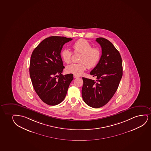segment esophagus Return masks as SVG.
<instances>
[{"instance_id": "34e87169", "label": "esophagus", "mask_w": 151, "mask_h": 151, "mask_svg": "<svg viewBox=\"0 0 151 151\" xmlns=\"http://www.w3.org/2000/svg\"><path fill=\"white\" fill-rule=\"evenodd\" d=\"M79 77H80V76H77V75H73V78H79Z\"/></svg>"}]
</instances>
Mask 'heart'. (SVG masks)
Returning a JSON list of instances; mask_svg holds the SVG:
<instances>
[{"label":"heart","instance_id":"b5f03b06","mask_svg":"<svg viewBox=\"0 0 151 151\" xmlns=\"http://www.w3.org/2000/svg\"><path fill=\"white\" fill-rule=\"evenodd\" d=\"M72 47L75 52L81 54L80 57V62L67 66L66 70L68 73L77 76L81 75L87 67L92 68L96 67L101 58V51L99 48L92 47L91 44L84 39H81L74 42ZM72 54L70 50L65 48L61 52V58L65 63L69 64Z\"/></svg>","mask_w":151,"mask_h":151}]
</instances>
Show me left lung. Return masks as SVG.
<instances>
[{"label":"left lung","instance_id":"8db88e82","mask_svg":"<svg viewBox=\"0 0 151 151\" xmlns=\"http://www.w3.org/2000/svg\"><path fill=\"white\" fill-rule=\"evenodd\" d=\"M96 41L101 46V58L90 72L96 80L83 77L82 95L84 102L98 108L109 102L116 91L122 76V59L119 51L111 42L104 38Z\"/></svg>","mask_w":151,"mask_h":151}]
</instances>
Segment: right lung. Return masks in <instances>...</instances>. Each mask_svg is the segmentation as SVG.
Wrapping results in <instances>:
<instances>
[{
	"mask_svg": "<svg viewBox=\"0 0 151 151\" xmlns=\"http://www.w3.org/2000/svg\"><path fill=\"white\" fill-rule=\"evenodd\" d=\"M73 40L65 37L52 36L43 40L31 55L29 75L32 86L44 103L55 106L65 99L73 74L63 76L61 50Z\"/></svg>",
	"mask_w": 151,
	"mask_h": 151,
	"instance_id": "add662e5",
	"label": "right lung"
}]
</instances>
